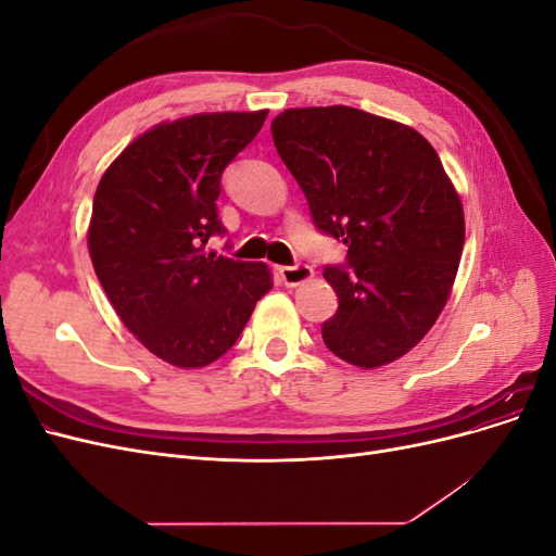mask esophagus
Returning a JSON list of instances; mask_svg holds the SVG:
<instances>
[{
  "label": "esophagus",
  "instance_id": "obj_1",
  "mask_svg": "<svg viewBox=\"0 0 556 556\" xmlns=\"http://www.w3.org/2000/svg\"><path fill=\"white\" fill-rule=\"evenodd\" d=\"M280 280L288 285V288H296V285H304L313 280L315 271L306 264H296V266H280Z\"/></svg>",
  "mask_w": 556,
  "mask_h": 556
}]
</instances>
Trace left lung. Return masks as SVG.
<instances>
[{
  "label": "left lung",
  "mask_w": 556,
  "mask_h": 556,
  "mask_svg": "<svg viewBox=\"0 0 556 556\" xmlns=\"http://www.w3.org/2000/svg\"><path fill=\"white\" fill-rule=\"evenodd\" d=\"M271 134L315 225L348 245L350 271L323 274L339 296L325 345L366 371L396 362L439 319L464 250V206L439 153L352 106L288 109Z\"/></svg>",
  "instance_id": "1"
}]
</instances>
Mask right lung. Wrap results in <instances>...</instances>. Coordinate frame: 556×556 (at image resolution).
<instances>
[{"mask_svg":"<svg viewBox=\"0 0 556 556\" xmlns=\"http://www.w3.org/2000/svg\"><path fill=\"white\" fill-rule=\"evenodd\" d=\"M268 111H217L139 134L97 185L88 227L94 274L123 325L155 357L201 368L237 343L274 288L264 262L206 252L220 233V176Z\"/></svg>","mask_w":556,"mask_h":556,"instance_id":"1","label":"right lung"}]
</instances>
